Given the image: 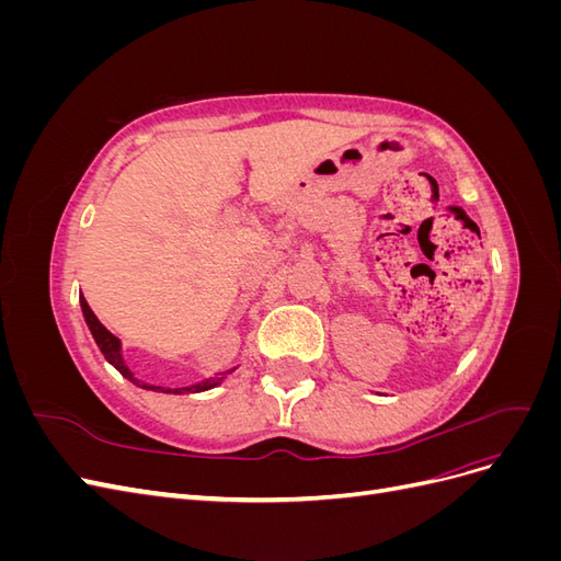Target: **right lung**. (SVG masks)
Segmentation results:
<instances>
[{
	"label": "right lung",
	"mask_w": 561,
	"mask_h": 561,
	"mask_svg": "<svg viewBox=\"0 0 561 561\" xmlns=\"http://www.w3.org/2000/svg\"><path fill=\"white\" fill-rule=\"evenodd\" d=\"M81 311H83V318H87V325H89V330H91V334H93V339H95L98 348L103 351V355H105V360L112 363V365H114L118 371H122V375H124L126 379H130L135 386L149 388V390H159V393H201V390H208V388L217 386L219 381L225 379V377H210V379H206L203 383L184 386V388H163V386L142 383V381L135 379V377L130 375V369L126 367V363H124V358H122V342H118V339L103 325V322H100V320L95 318V313H93L91 307H89V301L83 299V297H81Z\"/></svg>",
	"instance_id": "add662e5"
}]
</instances>
